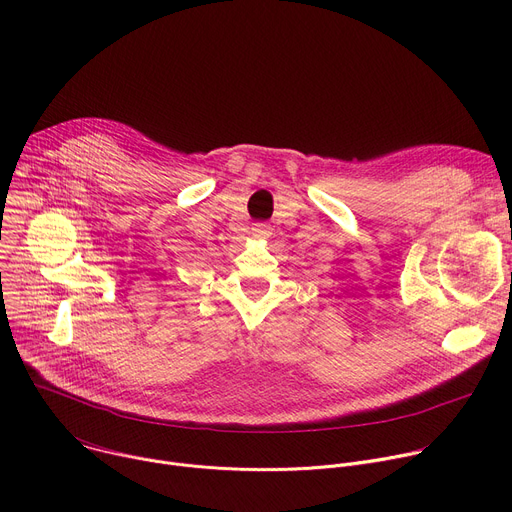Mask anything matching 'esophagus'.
Instances as JSON below:
<instances>
[{
	"instance_id": "1",
	"label": "esophagus",
	"mask_w": 512,
	"mask_h": 512,
	"mask_svg": "<svg viewBox=\"0 0 512 512\" xmlns=\"http://www.w3.org/2000/svg\"><path fill=\"white\" fill-rule=\"evenodd\" d=\"M251 233H253V237H257V239H269V237L273 235V229H271V225H267V223H257V225H253Z\"/></svg>"
}]
</instances>
